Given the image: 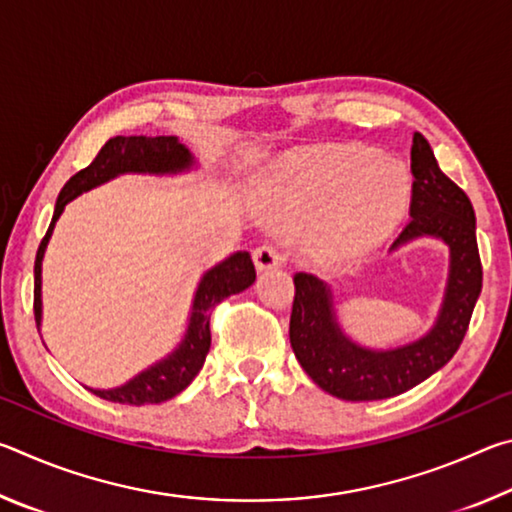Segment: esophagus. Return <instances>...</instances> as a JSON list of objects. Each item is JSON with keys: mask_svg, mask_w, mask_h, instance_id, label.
I'll return each instance as SVG.
<instances>
[{"mask_svg": "<svg viewBox=\"0 0 512 512\" xmlns=\"http://www.w3.org/2000/svg\"><path fill=\"white\" fill-rule=\"evenodd\" d=\"M253 259H255L257 271H268V268H277L282 264L280 253H277V250L273 246H268V244L257 246L253 250Z\"/></svg>", "mask_w": 512, "mask_h": 512, "instance_id": "34e87169", "label": "esophagus"}]
</instances>
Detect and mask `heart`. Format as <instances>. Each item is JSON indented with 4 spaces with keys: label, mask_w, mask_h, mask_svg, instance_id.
<instances>
[{
    "label": "heart",
    "mask_w": 512,
    "mask_h": 512,
    "mask_svg": "<svg viewBox=\"0 0 512 512\" xmlns=\"http://www.w3.org/2000/svg\"><path fill=\"white\" fill-rule=\"evenodd\" d=\"M409 176L400 162H379V153L343 146L293 155L262 183V207L277 228L296 232L336 204L334 221L318 239L320 259L339 262L361 253L395 225Z\"/></svg>",
    "instance_id": "1"
}]
</instances>
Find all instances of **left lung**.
<instances>
[{
    "label": "left lung",
    "mask_w": 512,
    "mask_h": 512,
    "mask_svg": "<svg viewBox=\"0 0 512 512\" xmlns=\"http://www.w3.org/2000/svg\"><path fill=\"white\" fill-rule=\"evenodd\" d=\"M411 219L391 250L418 237H436L449 246V275L438 318L422 339L395 350L361 348L341 332L332 291L311 273H296L289 339L296 359L325 393L348 402L395 397L431 377L461 348L483 268L476 246V219L470 198L440 171L436 155L420 133L411 146Z\"/></svg>",
    "instance_id": "1"
}]
</instances>
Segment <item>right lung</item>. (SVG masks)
I'll return each instance as SVG.
<instances>
[{"label":"right lung","instance_id":"obj_1","mask_svg":"<svg viewBox=\"0 0 512 512\" xmlns=\"http://www.w3.org/2000/svg\"><path fill=\"white\" fill-rule=\"evenodd\" d=\"M192 164V153H189L185 144L178 142V137L117 135L101 146V151L92 160L90 167L81 169L67 180V185L58 194L54 216H51L47 235L40 241L36 266H33V314H36L38 327L42 323V257H45L49 237L65 205L83 192H88V189L121 176V173H155V176H164V173H180L192 169ZM253 282L255 264L246 250H239V253L223 259L221 264L212 266L201 277V282H198L192 316H189L185 339L178 343V348L169 357L153 363L151 368L142 370L140 375L126 381L124 386L108 388V391L90 388V391L101 397V400L133 406L167 402L180 391H185L198 375V370L203 368L207 352H210V311L221 300L248 289Z\"/></svg>","mask_w":512,"mask_h":512}]
</instances>
